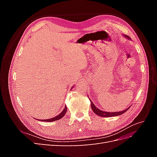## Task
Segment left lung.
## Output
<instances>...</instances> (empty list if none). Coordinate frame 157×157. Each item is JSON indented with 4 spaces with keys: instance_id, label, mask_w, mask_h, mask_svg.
Here are the masks:
<instances>
[{
    "instance_id": "left-lung-1",
    "label": "left lung",
    "mask_w": 157,
    "mask_h": 157,
    "mask_svg": "<svg viewBox=\"0 0 157 157\" xmlns=\"http://www.w3.org/2000/svg\"><path fill=\"white\" fill-rule=\"evenodd\" d=\"M125 36H127L125 35ZM128 37V36H127ZM129 38V37H128ZM91 107L92 111L98 115V116H101V117H115V116H118V115H121L122 114L124 113L126 111H127V110L130 107H128V109H126V110H124L122 111H120V112H115V113H109V112H105V111H103L99 110L98 108H97L96 106L94 105V103L92 102L91 101Z\"/></svg>"
}]
</instances>
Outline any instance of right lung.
I'll return each instance as SVG.
<instances>
[{"mask_svg":"<svg viewBox=\"0 0 157 157\" xmlns=\"http://www.w3.org/2000/svg\"><path fill=\"white\" fill-rule=\"evenodd\" d=\"M67 107L65 106V109L63 110V111L61 112L60 114H59V115H58V116H56V117H54V118H50V119L40 120V121H44V122H52V121H57V120H59V119H60V118H62V117L65 115L66 112H67ZM38 120H39V119H38ZM39 121H40V120H39Z\"/></svg>","mask_w":157,"mask_h":157,"instance_id":"obj_1","label":"right lung"}]
</instances>
